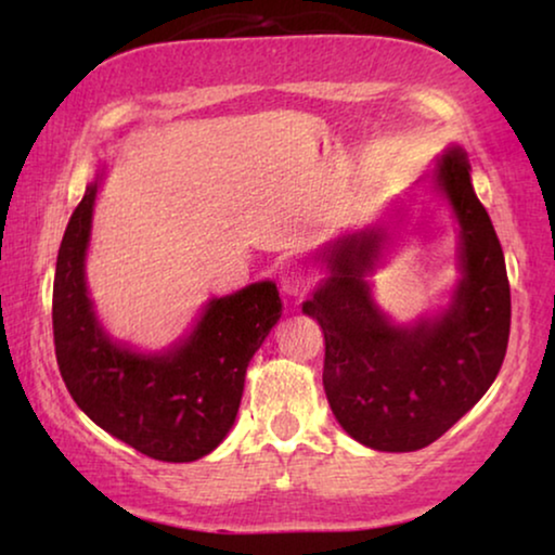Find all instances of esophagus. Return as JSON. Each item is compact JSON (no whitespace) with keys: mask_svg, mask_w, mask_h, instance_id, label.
Listing matches in <instances>:
<instances>
[{"mask_svg":"<svg viewBox=\"0 0 555 555\" xmlns=\"http://www.w3.org/2000/svg\"><path fill=\"white\" fill-rule=\"evenodd\" d=\"M278 285L285 295L300 298L310 291V272L298 262H283L278 268Z\"/></svg>","mask_w":555,"mask_h":555,"instance_id":"34e87169","label":"esophagus"}]
</instances>
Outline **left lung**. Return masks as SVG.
Returning <instances> with one entry per match:
<instances>
[{
    "mask_svg": "<svg viewBox=\"0 0 555 555\" xmlns=\"http://www.w3.org/2000/svg\"><path fill=\"white\" fill-rule=\"evenodd\" d=\"M435 181L460 224L462 280L439 315L393 325L371 298L384 227L323 247L328 278L302 302L323 328V386L340 427L382 452H414L444 435L495 382L511 336V283L488 211L469 181L465 151L452 146Z\"/></svg>",
    "mask_w": 555,
    "mask_h": 555,
    "instance_id": "obj_1",
    "label": "left lung"
}]
</instances>
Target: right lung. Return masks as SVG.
Returning <instances> with one entry per match:
<instances>
[{
  "label": "right lung",
  "mask_w": 555,
  "mask_h": 555,
  "mask_svg": "<svg viewBox=\"0 0 555 555\" xmlns=\"http://www.w3.org/2000/svg\"><path fill=\"white\" fill-rule=\"evenodd\" d=\"M98 181L86 189L60 242L52 287V333L60 374L98 427L146 457L194 462L232 429L245 374L280 321L270 280L207 302L192 331L164 353H139L113 340L93 313L86 253Z\"/></svg>",
  "instance_id": "obj_1"
}]
</instances>
